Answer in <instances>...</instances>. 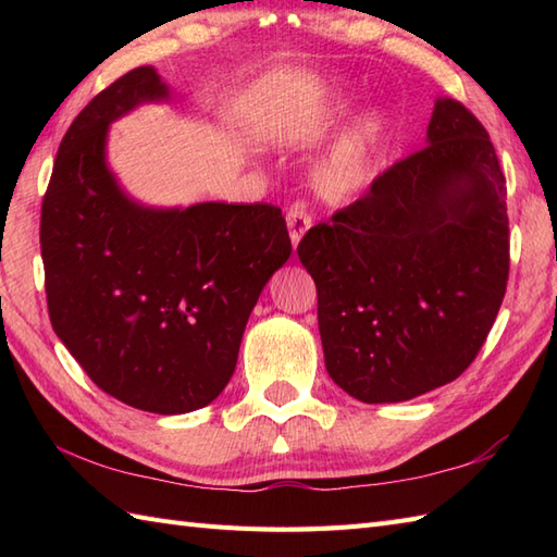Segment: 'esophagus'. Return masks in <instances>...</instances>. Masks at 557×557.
Masks as SVG:
<instances>
[{"label":"esophagus","mask_w":557,"mask_h":557,"mask_svg":"<svg viewBox=\"0 0 557 557\" xmlns=\"http://www.w3.org/2000/svg\"><path fill=\"white\" fill-rule=\"evenodd\" d=\"M287 227H289V239L294 251H297V246L301 242V236L311 230V215L306 212V208L301 203H294L287 212Z\"/></svg>","instance_id":"obj_1"}]
</instances>
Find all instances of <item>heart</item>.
Segmentation results:
<instances>
[{
    "mask_svg": "<svg viewBox=\"0 0 557 557\" xmlns=\"http://www.w3.org/2000/svg\"><path fill=\"white\" fill-rule=\"evenodd\" d=\"M389 122L381 110L359 114L313 168L315 191L327 200H347L371 184L385 148Z\"/></svg>",
    "mask_w": 557,
    "mask_h": 557,
    "instance_id": "1",
    "label": "heart"
}]
</instances>
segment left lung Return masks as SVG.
<instances>
[{
  "label": "left lung",
  "mask_w": 557,
  "mask_h": 557,
  "mask_svg": "<svg viewBox=\"0 0 557 557\" xmlns=\"http://www.w3.org/2000/svg\"><path fill=\"white\" fill-rule=\"evenodd\" d=\"M505 198L486 128L437 98L425 148L304 234L325 369L347 395L405 401L469 369L510 272Z\"/></svg>",
  "instance_id": "8db88e82"
}]
</instances>
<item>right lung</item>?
Returning <instances> with one entry per match:
<instances>
[{
  "instance_id": "obj_1",
  "label": "right lung",
  "mask_w": 557,
  "mask_h": 557,
  "mask_svg": "<svg viewBox=\"0 0 557 557\" xmlns=\"http://www.w3.org/2000/svg\"><path fill=\"white\" fill-rule=\"evenodd\" d=\"M170 86L138 66L92 98L59 146L40 251L57 337L104 393L152 413L210 405L292 242L268 203H138L108 164L110 124Z\"/></svg>"
}]
</instances>
